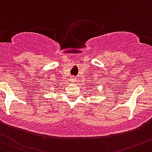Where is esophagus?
I'll return each instance as SVG.
<instances>
[{"label": "esophagus", "mask_w": 152, "mask_h": 152, "mask_svg": "<svg viewBox=\"0 0 152 152\" xmlns=\"http://www.w3.org/2000/svg\"><path fill=\"white\" fill-rule=\"evenodd\" d=\"M70 81L72 82V83H73V82H75L76 81V78H75V77H72L70 78Z\"/></svg>", "instance_id": "1"}]
</instances>
